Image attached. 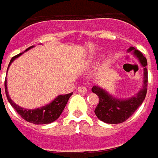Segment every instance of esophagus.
<instances>
[{
  "instance_id": "obj_1",
  "label": "esophagus",
  "mask_w": 158,
  "mask_h": 158,
  "mask_svg": "<svg viewBox=\"0 0 158 158\" xmlns=\"http://www.w3.org/2000/svg\"><path fill=\"white\" fill-rule=\"evenodd\" d=\"M77 90L79 92H81V93H85V92H87V88L83 87V86H81V87H79V88L77 89Z\"/></svg>"
}]
</instances>
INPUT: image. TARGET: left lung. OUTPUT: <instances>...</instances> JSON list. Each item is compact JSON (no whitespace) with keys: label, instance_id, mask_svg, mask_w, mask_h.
I'll return each instance as SVG.
<instances>
[{"label":"left lung","instance_id":"obj_1","mask_svg":"<svg viewBox=\"0 0 158 158\" xmlns=\"http://www.w3.org/2000/svg\"><path fill=\"white\" fill-rule=\"evenodd\" d=\"M127 52H132L139 60L141 65L143 67V84L141 90L130 98L119 99L112 97V95L98 86L95 85L91 89L92 92H94L99 98V103L95 109V114L100 120L108 124H118L127 120L143 104L147 94V60L142 52L133 46H131Z\"/></svg>","mask_w":158,"mask_h":158}]
</instances>
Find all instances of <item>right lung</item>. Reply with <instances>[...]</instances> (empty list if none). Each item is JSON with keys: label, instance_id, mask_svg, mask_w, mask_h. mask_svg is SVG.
Listing matches in <instances>:
<instances>
[{"label": "right lung", "instance_id": "1", "mask_svg": "<svg viewBox=\"0 0 158 158\" xmlns=\"http://www.w3.org/2000/svg\"><path fill=\"white\" fill-rule=\"evenodd\" d=\"M33 46H34L27 48L24 52L28 51L29 49H31ZM21 54H23V52L15 55L10 60L8 69H9L10 64L12 63L16 58L19 57ZM7 72H8V70H7ZM5 92H6L7 98L10 103V105L12 106V107L15 109L16 112L21 116L22 118L25 119L28 122H31V123H33V124L36 125L49 124V123H52L53 121H55L60 116L61 112H63L65 106H66L68 101L72 95V93H69V94L66 95H59L57 98L54 100H52L50 104H48L45 106H42L40 108L29 110V109H24L23 107H20L19 106L15 105V103L11 100V98H9L8 89H7V80H5Z\"/></svg>", "mask_w": 158, "mask_h": 158}]
</instances>
